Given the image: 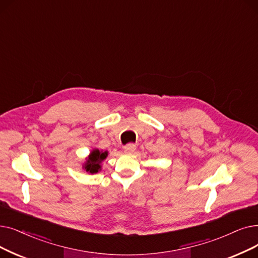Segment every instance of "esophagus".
I'll return each mask as SVG.
<instances>
[{"label":"esophagus","instance_id":"1","mask_svg":"<svg viewBox=\"0 0 258 258\" xmlns=\"http://www.w3.org/2000/svg\"><path fill=\"white\" fill-rule=\"evenodd\" d=\"M124 152L125 153H133L134 151L136 150V144H134V143H127L126 145H124Z\"/></svg>","mask_w":258,"mask_h":258}]
</instances>
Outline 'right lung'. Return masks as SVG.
Returning a JSON list of instances; mask_svg holds the SVG:
<instances>
[{
  "mask_svg": "<svg viewBox=\"0 0 258 258\" xmlns=\"http://www.w3.org/2000/svg\"><path fill=\"white\" fill-rule=\"evenodd\" d=\"M107 156V152H100L99 150H95L91 153V156L88 157V159L85 163L84 169L86 172L95 174L100 170V162L104 160Z\"/></svg>",
  "mask_w": 258,
  "mask_h": 258,
  "instance_id": "add662e5",
  "label": "right lung"
}]
</instances>
